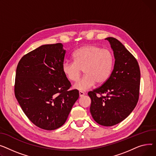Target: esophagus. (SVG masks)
Masks as SVG:
<instances>
[{"label":"esophagus","instance_id":"obj_1","mask_svg":"<svg viewBox=\"0 0 156 156\" xmlns=\"http://www.w3.org/2000/svg\"><path fill=\"white\" fill-rule=\"evenodd\" d=\"M84 95H85V93L84 92H82V91H79V96L80 97L83 96Z\"/></svg>","mask_w":156,"mask_h":156}]
</instances>
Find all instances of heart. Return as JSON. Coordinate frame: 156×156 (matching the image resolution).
<instances>
[{"mask_svg": "<svg viewBox=\"0 0 156 156\" xmlns=\"http://www.w3.org/2000/svg\"><path fill=\"white\" fill-rule=\"evenodd\" d=\"M74 62H64L62 70L70 81H76L80 77L82 70L84 76L78 80L73 88L86 91L97 82L103 84L109 79L113 66V57L107 49H101L94 45H86L73 53Z\"/></svg>", "mask_w": 156, "mask_h": 156, "instance_id": "heart-1", "label": "heart"}]
</instances>
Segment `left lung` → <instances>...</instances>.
<instances>
[{
  "mask_svg": "<svg viewBox=\"0 0 156 156\" xmlns=\"http://www.w3.org/2000/svg\"><path fill=\"white\" fill-rule=\"evenodd\" d=\"M105 40L113 51L114 68L105 83L88 95L91 99L90 112L95 122L110 126L125 120L135 108L139 97L140 72L135 58L120 41L113 37Z\"/></svg>",
  "mask_w": 156,
  "mask_h": 156,
  "instance_id": "8db88e82",
  "label": "left lung"
}]
</instances>
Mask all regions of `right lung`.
Returning a JSON list of instances; mask_svg holds the SVG:
<instances>
[{"label":"right lung","instance_id":"right-lung-1","mask_svg":"<svg viewBox=\"0 0 156 156\" xmlns=\"http://www.w3.org/2000/svg\"><path fill=\"white\" fill-rule=\"evenodd\" d=\"M66 50L62 43L44 44L24 55L16 69L14 93L23 112L40 129L62 126L79 96L68 90L70 82L62 65Z\"/></svg>","mask_w":156,"mask_h":156}]
</instances>
